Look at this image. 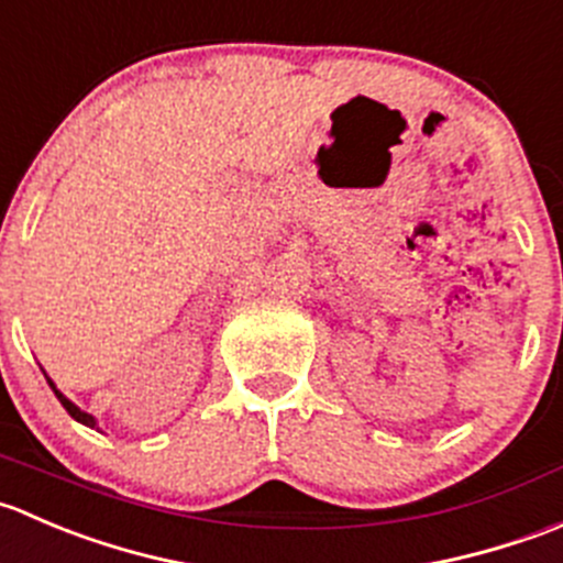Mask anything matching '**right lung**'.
Instances as JSON below:
<instances>
[{
  "label": "right lung",
  "mask_w": 563,
  "mask_h": 563,
  "mask_svg": "<svg viewBox=\"0 0 563 563\" xmlns=\"http://www.w3.org/2000/svg\"><path fill=\"white\" fill-rule=\"evenodd\" d=\"M48 386H52V388H54V383H52V380H48ZM54 394H57V399H59V402H63V408H65V410H68V413H70V416H74V419H76V421H81V424H87V427H95V419H92V416H90V413H85V410H79V408H76V405H74V402H70V399H68V397H63V394H59V391H57V388H54Z\"/></svg>",
  "instance_id": "right-lung-1"
}]
</instances>
